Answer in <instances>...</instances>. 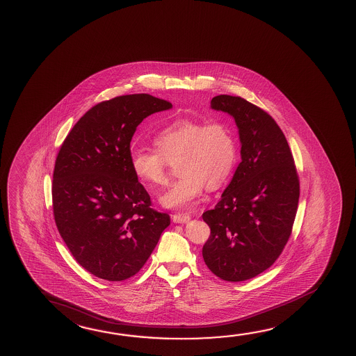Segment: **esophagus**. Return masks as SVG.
Here are the masks:
<instances>
[{"mask_svg": "<svg viewBox=\"0 0 356 356\" xmlns=\"http://www.w3.org/2000/svg\"><path fill=\"white\" fill-rule=\"evenodd\" d=\"M172 220L178 222V224H181V222L191 220V216L188 214H175L172 216Z\"/></svg>", "mask_w": 356, "mask_h": 356, "instance_id": "34e87169", "label": "esophagus"}]
</instances>
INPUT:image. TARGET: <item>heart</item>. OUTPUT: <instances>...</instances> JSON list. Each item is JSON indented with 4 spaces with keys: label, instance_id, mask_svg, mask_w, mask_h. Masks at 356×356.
I'll return each instance as SVG.
<instances>
[{
    "label": "heart",
    "instance_id": "obj_1",
    "mask_svg": "<svg viewBox=\"0 0 356 356\" xmlns=\"http://www.w3.org/2000/svg\"><path fill=\"white\" fill-rule=\"evenodd\" d=\"M154 146L157 151H134L131 168L143 186L154 189L167 183L170 164L178 163L181 178L159 197L170 209L195 207L205 184L210 189L222 186L236 163L235 137L221 121H175L156 136Z\"/></svg>",
    "mask_w": 356,
    "mask_h": 356
}]
</instances>
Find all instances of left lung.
<instances>
[{
	"label": "left lung",
	"mask_w": 356,
	"mask_h": 356,
	"mask_svg": "<svg viewBox=\"0 0 356 356\" xmlns=\"http://www.w3.org/2000/svg\"><path fill=\"white\" fill-rule=\"evenodd\" d=\"M210 105L235 120L241 162L220 202L203 214L210 227L203 259L215 276L240 282L282 254L298 208V173L282 130L262 108L232 95L215 96Z\"/></svg>",
	"instance_id": "left-lung-1"
}]
</instances>
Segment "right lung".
<instances>
[{
	"label": "right lung",
	"mask_w": 356,
	"mask_h": 356,
	"mask_svg": "<svg viewBox=\"0 0 356 356\" xmlns=\"http://www.w3.org/2000/svg\"><path fill=\"white\" fill-rule=\"evenodd\" d=\"M172 108L148 94L99 102L74 124L53 173V214L74 259L106 281L135 276L170 224L131 168L130 143L143 119Z\"/></svg>",
	"instance_id": "right-lung-1"
}]
</instances>
